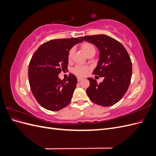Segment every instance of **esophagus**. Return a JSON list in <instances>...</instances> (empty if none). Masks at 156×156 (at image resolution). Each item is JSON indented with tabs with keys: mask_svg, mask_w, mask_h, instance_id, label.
Returning <instances> with one entry per match:
<instances>
[{
	"mask_svg": "<svg viewBox=\"0 0 156 156\" xmlns=\"http://www.w3.org/2000/svg\"><path fill=\"white\" fill-rule=\"evenodd\" d=\"M83 79V78H81V77H77V81H78V82L82 81Z\"/></svg>",
	"mask_w": 156,
	"mask_h": 156,
	"instance_id": "1",
	"label": "esophagus"
}]
</instances>
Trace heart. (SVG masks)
<instances>
[{"instance_id": "b5f03b06", "label": "heart", "mask_w": 156, "mask_h": 156, "mask_svg": "<svg viewBox=\"0 0 156 156\" xmlns=\"http://www.w3.org/2000/svg\"><path fill=\"white\" fill-rule=\"evenodd\" d=\"M81 48L83 50V51L84 53L87 56H88L90 54H95L96 53V49L95 47H94L92 44L88 43V42H85V43H83L81 45ZM74 53V49L73 48L70 49L68 51V58L69 60H70L72 58V56ZM90 68L89 67L87 66H76L75 68L73 69V72L75 74L78 75V76H85L88 73Z\"/></svg>"}]
</instances>
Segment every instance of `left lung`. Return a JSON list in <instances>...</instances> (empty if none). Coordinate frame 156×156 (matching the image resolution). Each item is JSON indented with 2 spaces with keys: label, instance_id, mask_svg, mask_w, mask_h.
<instances>
[{
  "label": "left lung",
  "instance_id": "1",
  "mask_svg": "<svg viewBox=\"0 0 156 156\" xmlns=\"http://www.w3.org/2000/svg\"><path fill=\"white\" fill-rule=\"evenodd\" d=\"M95 45L100 51V59L93 74L103 77V82L88 78L87 94L93 103L103 107L115 105L123 98L129 88L132 75L129 55L120 42L105 34L81 37Z\"/></svg>",
  "mask_w": 156,
  "mask_h": 156
}]
</instances>
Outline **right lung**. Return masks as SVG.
<instances>
[{
  "mask_svg": "<svg viewBox=\"0 0 156 156\" xmlns=\"http://www.w3.org/2000/svg\"><path fill=\"white\" fill-rule=\"evenodd\" d=\"M81 41V37L52 40L41 44L32 55L28 72L30 87L37 103L45 109L57 111L70 103L77 79L69 73L62 81L58 74L68 69L69 50Z\"/></svg>",
  "mask_w": 156,
  "mask_h": 156,
  "instance_id": "right-lung-1",
  "label": "right lung"
}]
</instances>
